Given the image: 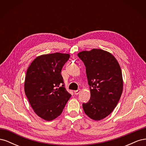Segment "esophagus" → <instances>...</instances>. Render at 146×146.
<instances>
[{
    "mask_svg": "<svg viewBox=\"0 0 146 146\" xmlns=\"http://www.w3.org/2000/svg\"><path fill=\"white\" fill-rule=\"evenodd\" d=\"M80 89H78L76 91H74V94L76 95H78L79 93H80Z\"/></svg>",
    "mask_w": 146,
    "mask_h": 146,
    "instance_id": "esophagus-1",
    "label": "esophagus"
}]
</instances>
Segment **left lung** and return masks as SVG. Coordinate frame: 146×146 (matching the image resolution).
Listing matches in <instances>:
<instances>
[{"instance_id":"1","label":"left lung","mask_w":146,"mask_h":146,"mask_svg":"<svg viewBox=\"0 0 146 146\" xmlns=\"http://www.w3.org/2000/svg\"><path fill=\"white\" fill-rule=\"evenodd\" d=\"M78 56L86 67L91 98L83 103L88 116L101 120L111 113L121 98L123 90L122 70L110 53L98 48L83 51Z\"/></svg>"}]
</instances>
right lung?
I'll return each instance as SVG.
<instances>
[{
    "instance_id": "right-lung-1",
    "label": "right lung",
    "mask_w": 146,
    "mask_h": 146,
    "mask_svg": "<svg viewBox=\"0 0 146 146\" xmlns=\"http://www.w3.org/2000/svg\"><path fill=\"white\" fill-rule=\"evenodd\" d=\"M69 57V54L58 52L39 56L27 70L25 95L35 113L46 121L60 116L71 97L61 74Z\"/></svg>"
}]
</instances>
